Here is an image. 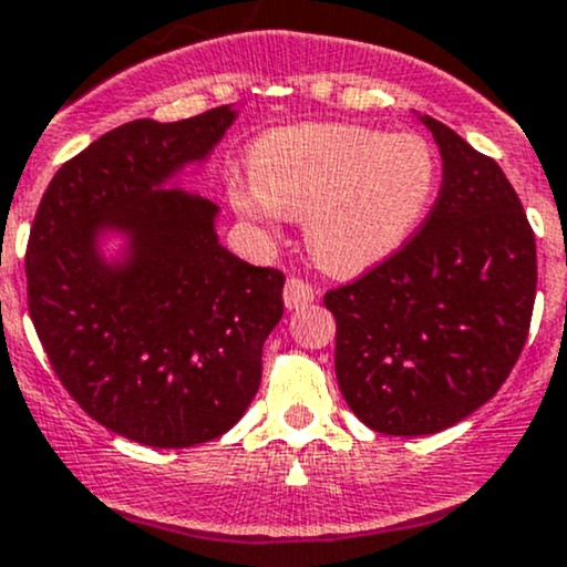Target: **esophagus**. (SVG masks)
Returning <instances> with one entry per match:
<instances>
[{"label":"esophagus","instance_id":"34e87169","mask_svg":"<svg viewBox=\"0 0 567 567\" xmlns=\"http://www.w3.org/2000/svg\"><path fill=\"white\" fill-rule=\"evenodd\" d=\"M312 301H315L312 285L303 282V279H299V277H290L288 282H285V307L301 309Z\"/></svg>","mask_w":567,"mask_h":567}]
</instances>
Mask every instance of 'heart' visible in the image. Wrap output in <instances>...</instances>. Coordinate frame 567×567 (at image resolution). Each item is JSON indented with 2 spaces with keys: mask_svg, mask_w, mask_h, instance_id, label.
<instances>
[{
  "mask_svg": "<svg viewBox=\"0 0 567 567\" xmlns=\"http://www.w3.org/2000/svg\"><path fill=\"white\" fill-rule=\"evenodd\" d=\"M247 178H230L236 214L260 230L303 219L309 255L331 274H359L396 252L432 204L437 159L413 133L359 124L268 130L247 154Z\"/></svg>",
  "mask_w": 567,
  "mask_h": 567,
  "instance_id": "1",
  "label": "heart"
}]
</instances>
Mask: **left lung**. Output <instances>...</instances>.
Segmentation results:
<instances>
[{"instance_id":"1","label":"left lung","mask_w":567,"mask_h":567,"mask_svg":"<svg viewBox=\"0 0 567 567\" xmlns=\"http://www.w3.org/2000/svg\"><path fill=\"white\" fill-rule=\"evenodd\" d=\"M443 157L424 228L385 264L326 293L339 391L374 432L419 437L486 404L533 318L535 236L503 168L415 113Z\"/></svg>"}]
</instances>
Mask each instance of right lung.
I'll return each mask as SVG.
<instances>
[{"instance_id":"add662e5","label":"right lung","mask_w":567,"mask_h":567,"mask_svg":"<svg viewBox=\"0 0 567 567\" xmlns=\"http://www.w3.org/2000/svg\"><path fill=\"white\" fill-rule=\"evenodd\" d=\"M236 118L219 105L111 130L56 171L29 234V315L53 372L97 424L152 449L236 426L282 320V271L228 252L219 206L178 184Z\"/></svg>"}]
</instances>
